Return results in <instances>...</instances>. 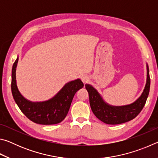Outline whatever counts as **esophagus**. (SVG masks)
Returning <instances> with one entry per match:
<instances>
[{"label":"esophagus","mask_w":158,"mask_h":158,"mask_svg":"<svg viewBox=\"0 0 158 158\" xmlns=\"http://www.w3.org/2000/svg\"><path fill=\"white\" fill-rule=\"evenodd\" d=\"M81 81H83V83H84V84H85V83H87L88 81H89V77H88L87 75H83V76H81Z\"/></svg>","instance_id":"obj_1"}]
</instances>
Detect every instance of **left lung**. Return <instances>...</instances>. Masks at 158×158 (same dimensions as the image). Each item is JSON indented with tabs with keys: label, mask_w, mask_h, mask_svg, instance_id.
<instances>
[{
	"label": "left lung",
	"mask_w": 158,
	"mask_h": 158,
	"mask_svg": "<svg viewBox=\"0 0 158 158\" xmlns=\"http://www.w3.org/2000/svg\"><path fill=\"white\" fill-rule=\"evenodd\" d=\"M146 83L141 95L134 102L123 106H114L105 102L102 96L92 85L85 84L89 92L90 108L99 120L106 124L117 125L130 121L142 110L148 98L151 85L149 68L146 63Z\"/></svg>",
	"instance_id": "obj_1"
}]
</instances>
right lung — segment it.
<instances>
[{"instance_id": "right-lung-1", "label": "right lung", "mask_w": 158, "mask_h": 158, "mask_svg": "<svg viewBox=\"0 0 158 158\" xmlns=\"http://www.w3.org/2000/svg\"><path fill=\"white\" fill-rule=\"evenodd\" d=\"M19 56L12 69L11 90L13 98L23 114L37 124L53 125L63 121L68 114L72 101L77 90L84 86L80 79L69 81L53 97L41 102H32L20 93L16 80Z\"/></svg>"}]
</instances>
